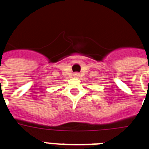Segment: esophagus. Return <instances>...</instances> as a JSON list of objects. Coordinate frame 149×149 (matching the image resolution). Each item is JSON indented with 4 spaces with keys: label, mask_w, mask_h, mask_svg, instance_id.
Here are the masks:
<instances>
[{
    "label": "esophagus",
    "mask_w": 149,
    "mask_h": 149,
    "mask_svg": "<svg viewBox=\"0 0 149 149\" xmlns=\"http://www.w3.org/2000/svg\"><path fill=\"white\" fill-rule=\"evenodd\" d=\"M79 76V73H75L74 74V76H76V77H77V76Z\"/></svg>",
    "instance_id": "esophagus-1"
}]
</instances>
